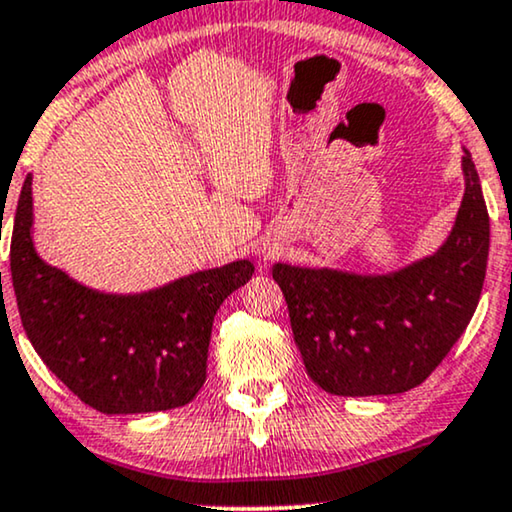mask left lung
Masks as SVG:
<instances>
[{"label": "left lung", "mask_w": 512, "mask_h": 512, "mask_svg": "<svg viewBox=\"0 0 512 512\" xmlns=\"http://www.w3.org/2000/svg\"><path fill=\"white\" fill-rule=\"evenodd\" d=\"M447 241L391 274L274 264L309 377L332 395H393L426 381L478 309L489 215L475 163Z\"/></svg>", "instance_id": "obj_1"}]
</instances>
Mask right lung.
I'll return each instance as SVG.
<instances>
[{
  "label": "right lung",
  "instance_id": "1",
  "mask_svg": "<svg viewBox=\"0 0 512 512\" xmlns=\"http://www.w3.org/2000/svg\"><path fill=\"white\" fill-rule=\"evenodd\" d=\"M252 274V262L238 260L135 295L86 288L37 255L32 175L20 189L11 281L25 335L46 367L102 414L192 403L206 381L215 313Z\"/></svg>",
  "mask_w": 512,
  "mask_h": 512
}]
</instances>
